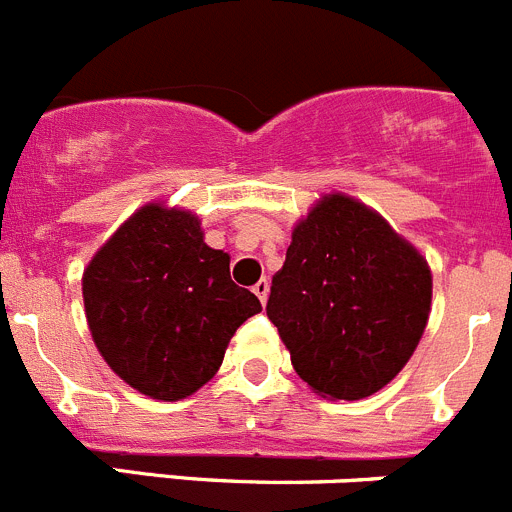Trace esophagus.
<instances>
[{
  "label": "esophagus",
  "instance_id": "34e87169",
  "mask_svg": "<svg viewBox=\"0 0 512 512\" xmlns=\"http://www.w3.org/2000/svg\"><path fill=\"white\" fill-rule=\"evenodd\" d=\"M253 294L259 297L261 304H266V299H269V279L256 281V287H253Z\"/></svg>",
  "mask_w": 512,
  "mask_h": 512
}]
</instances>
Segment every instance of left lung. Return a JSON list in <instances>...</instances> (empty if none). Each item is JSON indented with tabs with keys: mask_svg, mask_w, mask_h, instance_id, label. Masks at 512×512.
Segmentation results:
<instances>
[{
	"mask_svg": "<svg viewBox=\"0 0 512 512\" xmlns=\"http://www.w3.org/2000/svg\"><path fill=\"white\" fill-rule=\"evenodd\" d=\"M431 312V269L370 205L322 195L297 220L266 314L297 375L332 401H360L396 378Z\"/></svg>",
	"mask_w": 512,
	"mask_h": 512,
	"instance_id": "8db88e82",
	"label": "left lung"
}]
</instances>
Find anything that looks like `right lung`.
<instances>
[{
  "label": "right lung",
  "mask_w": 512,
  "mask_h": 512,
  "mask_svg": "<svg viewBox=\"0 0 512 512\" xmlns=\"http://www.w3.org/2000/svg\"><path fill=\"white\" fill-rule=\"evenodd\" d=\"M83 307L101 358L157 401L192 396L218 373L261 302L231 281L192 210L162 200L131 213L83 269Z\"/></svg>",
  "instance_id": "add662e5"
}]
</instances>
